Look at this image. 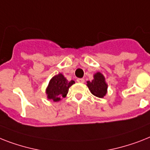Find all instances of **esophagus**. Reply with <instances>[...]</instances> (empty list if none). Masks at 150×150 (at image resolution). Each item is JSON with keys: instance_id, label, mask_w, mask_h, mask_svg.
<instances>
[{"instance_id": "1", "label": "esophagus", "mask_w": 150, "mask_h": 150, "mask_svg": "<svg viewBox=\"0 0 150 150\" xmlns=\"http://www.w3.org/2000/svg\"><path fill=\"white\" fill-rule=\"evenodd\" d=\"M77 81L79 83H84L85 82V79H78Z\"/></svg>"}]
</instances>
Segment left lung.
<instances>
[{
	"label": "left lung",
	"mask_w": 150,
	"mask_h": 150,
	"mask_svg": "<svg viewBox=\"0 0 150 150\" xmlns=\"http://www.w3.org/2000/svg\"><path fill=\"white\" fill-rule=\"evenodd\" d=\"M87 86L92 94L98 98H103L107 92V84L105 78L100 72L95 74L94 79L92 81H87Z\"/></svg>",
	"instance_id": "obj_1"
}]
</instances>
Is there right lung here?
<instances>
[{
	"mask_svg": "<svg viewBox=\"0 0 150 150\" xmlns=\"http://www.w3.org/2000/svg\"><path fill=\"white\" fill-rule=\"evenodd\" d=\"M75 81L71 80L69 81L63 76L62 74H58L52 78L49 81V85L46 89L47 98L52 99L54 102H58L62 98H64L69 92L70 86Z\"/></svg>",
	"mask_w": 150,
	"mask_h": 150,
	"instance_id": "add662e5",
	"label": "right lung"
}]
</instances>
